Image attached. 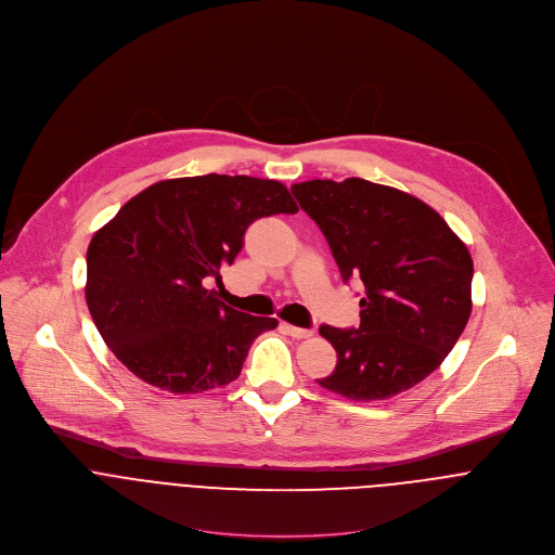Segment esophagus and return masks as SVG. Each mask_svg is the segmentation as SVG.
<instances>
[{
    "label": "esophagus",
    "mask_w": 555,
    "mask_h": 555,
    "mask_svg": "<svg viewBox=\"0 0 555 555\" xmlns=\"http://www.w3.org/2000/svg\"><path fill=\"white\" fill-rule=\"evenodd\" d=\"M282 330L293 338H310L312 336V330H304V327H297L291 323H282Z\"/></svg>",
    "instance_id": "34e87169"
}]
</instances>
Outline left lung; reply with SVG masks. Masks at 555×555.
Instances as JSON below:
<instances>
[{
    "instance_id": "left-lung-1",
    "label": "left lung",
    "mask_w": 555,
    "mask_h": 555,
    "mask_svg": "<svg viewBox=\"0 0 555 555\" xmlns=\"http://www.w3.org/2000/svg\"><path fill=\"white\" fill-rule=\"evenodd\" d=\"M343 282L364 284L360 327L321 325L338 362L323 388L353 401L395 397L440 366L470 317L473 260L421 199L360 178L295 184Z\"/></svg>"
}]
</instances>
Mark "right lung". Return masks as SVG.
Here are the masks:
<instances>
[{
	"label": "right lung",
	"mask_w": 555,
	"mask_h": 555,
	"mask_svg": "<svg viewBox=\"0 0 555 555\" xmlns=\"http://www.w3.org/2000/svg\"><path fill=\"white\" fill-rule=\"evenodd\" d=\"M280 212H297L288 189L249 176L163 180L132 197L87 251V306L111 351L178 395L234 382L278 319L238 312L208 284L221 282L247 228Z\"/></svg>",
	"instance_id": "obj_1"
}]
</instances>
